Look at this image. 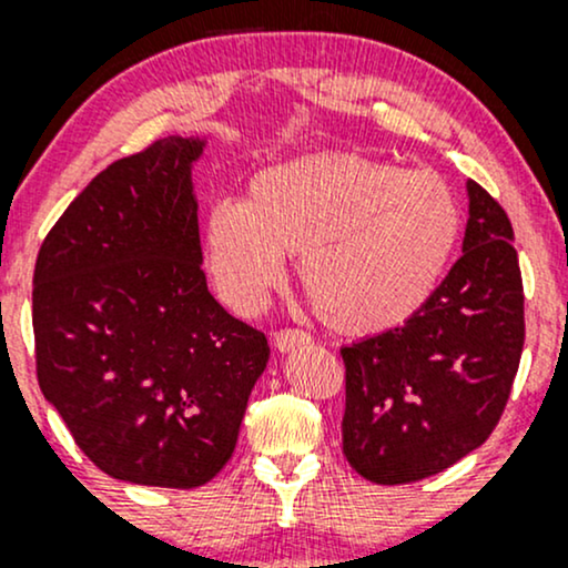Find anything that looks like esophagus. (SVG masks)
<instances>
[{"label": "esophagus", "instance_id": "obj_1", "mask_svg": "<svg viewBox=\"0 0 568 568\" xmlns=\"http://www.w3.org/2000/svg\"><path fill=\"white\" fill-rule=\"evenodd\" d=\"M310 342H312L310 334H304V331H296V328H285L275 334V347L280 352H291L296 347H304V344H310Z\"/></svg>", "mask_w": 568, "mask_h": 568}]
</instances>
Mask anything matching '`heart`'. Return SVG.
<instances>
[{
  "label": "heart",
  "mask_w": 568,
  "mask_h": 568,
  "mask_svg": "<svg viewBox=\"0 0 568 568\" xmlns=\"http://www.w3.org/2000/svg\"><path fill=\"white\" fill-rule=\"evenodd\" d=\"M459 226V202L438 175L315 154L264 168L245 202H213L202 258L221 302L256 315L296 256L298 283L331 328L376 334L427 302Z\"/></svg>",
  "instance_id": "obj_1"
}]
</instances>
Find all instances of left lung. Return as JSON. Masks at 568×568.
Masks as SVG:
<instances>
[{"label":"left lung","mask_w":568,"mask_h":568,"mask_svg":"<svg viewBox=\"0 0 568 568\" xmlns=\"http://www.w3.org/2000/svg\"><path fill=\"white\" fill-rule=\"evenodd\" d=\"M462 256L400 328L342 347L344 456L397 486L456 465L497 427L524 352V283L513 226L475 181Z\"/></svg>","instance_id":"left-lung-1"}]
</instances>
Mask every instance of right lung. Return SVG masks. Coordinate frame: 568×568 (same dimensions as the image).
Listing matches in <instances>:
<instances>
[{"mask_svg": "<svg viewBox=\"0 0 568 568\" xmlns=\"http://www.w3.org/2000/svg\"><path fill=\"white\" fill-rule=\"evenodd\" d=\"M205 146L168 135L112 162L37 256L39 387L84 456L128 484L216 478L270 361L202 275L192 171Z\"/></svg>", "mask_w": 568, "mask_h": 568, "instance_id": "obj_1", "label": "right lung"}]
</instances>
